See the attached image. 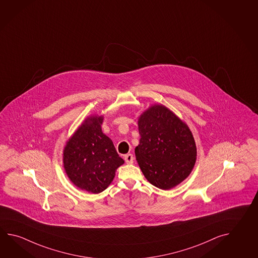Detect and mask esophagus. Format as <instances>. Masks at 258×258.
Masks as SVG:
<instances>
[{
  "label": "esophagus",
  "mask_w": 258,
  "mask_h": 258,
  "mask_svg": "<svg viewBox=\"0 0 258 258\" xmlns=\"http://www.w3.org/2000/svg\"><path fill=\"white\" fill-rule=\"evenodd\" d=\"M124 159H125V162H126V163L131 164V163H133L134 157H133V155H132V153H127V154H126V155L124 156Z\"/></svg>",
  "instance_id": "obj_1"
}]
</instances>
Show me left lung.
I'll list each match as a JSON object with an SVG mask.
<instances>
[{
	"instance_id": "1",
	"label": "left lung",
	"mask_w": 258,
	"mask_h": 258,
	"mask_svg": "<svg viewBox=\"0 0 258 258\" xmlns=\"http://www.w3.org/2000/svg\"><path fill=\"white\" fill-rule=\"evenodd\" d=\"M140 143L135 155L148 181L171 189L189 175L197 159L194 137L187 125L163 105H153L138 120Z\"/></svg>"
}]
</instances>
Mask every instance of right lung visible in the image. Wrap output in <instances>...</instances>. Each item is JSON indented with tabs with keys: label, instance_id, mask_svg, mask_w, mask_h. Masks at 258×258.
Segmentation results:
<instances>
[{
	"label": "right lung",
	"instance_id": "1",
	"mask_svg": "<svg viewBox=\"0 0 258 258\" xmlns=\"http://www.w3.org/2000/svg\"><path fill=\"white\" fill-rule=\"evenodd\" d=\"M104 117H87L70 138L63 150V166L69 179L80 189L101 193L111 184L124 163L113 142L102 132Z\"/></svg>",
	"mask_w": 258,
	"mask_h": 258
}]
</instances>
